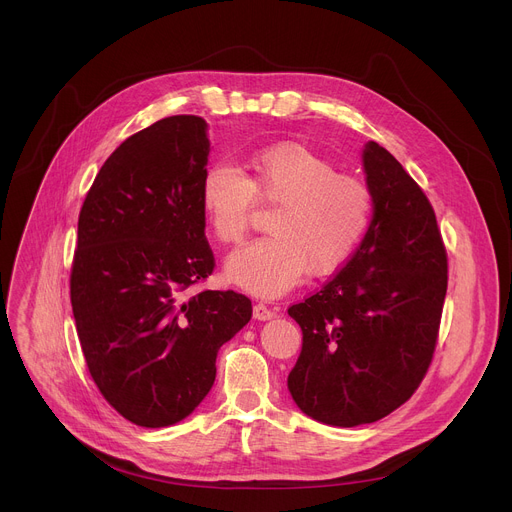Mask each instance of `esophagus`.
<instances>
[{
	"label": "esophagus",
	"instance_id": "34e87169",
	"mask_svg": "<svg viewBox=\"0 0 512 512\" xmlns=\"http://www.w3.org/2000/svg\"><path fill=\"white\" fill-rule=\"evenodd\" d=\"M277 316V308H267L265 304H255L253 306V318L259 320V322H265V320H271Z\"/></svg>",
	"mask_w": 512,
	"mask_h": 512
}]
</instances>
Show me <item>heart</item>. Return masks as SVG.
<instances>
[{"label":"heart","mask_w":512,"mask_h":512,"mask_svg":"<svg viewBox=\"0 0 512 512\" xmlns=\"http://www.w3.org/2000/svg\"><path fill=\"white\" fill-rule=\"evenodd\" d=\"M200 208L218 243H241L255 200L275 206L267 237L235 251L227 279L257 298H277L304 273L330 275L369 231L373 196L356 178L338 174L322 156L281 143L249 160V176L229 162L206 166Z\"/></svg>","instance_id":"heart-1"}]
</instances>
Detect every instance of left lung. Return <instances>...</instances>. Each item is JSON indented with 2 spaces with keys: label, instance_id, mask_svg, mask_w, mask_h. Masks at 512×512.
Instances as JSON below:
<instances>
[{
  "label": "left lung",
  "instance_id": "1",
  "mask_svg": "<svg viewBox=\"0 0 512 512\" xmlns=\"http://www.w3.org/2000/svg\"><path fill=\"white\" fill-rule=\"evenodd\" d=\"M373 216L350 261L306 302L291 306L304 334L287 377L312 419L356 427L403 405L431 362L448 289L435 212L377 141L362 150Z\"/></svg>",
  "mask_w": 512,
  "mask_h": 512
}]
</instances>
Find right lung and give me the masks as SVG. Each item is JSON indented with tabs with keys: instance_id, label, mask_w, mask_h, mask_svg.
Wrapping results in <instances>:
<instances>
[{
	"instance_id": "right-lung-1",
	"label": "right lung",
	"mask_w": 512,
	"mask_h": 512,
	"mask_svg": "<svg viewBox=\"0 0 512 512\" xmlns=\"http://www.w3.org/2000/svg\"><path fill=\"white\" fill-rule=\"evenodd\" d=\"M208 123L174 115L127 137L79 214L70 302L89 373L131 423L188 417L216 377V354L253 314L237 291L186 287L212 273L198 186Z\"/></svg>"
}]
</instances>
